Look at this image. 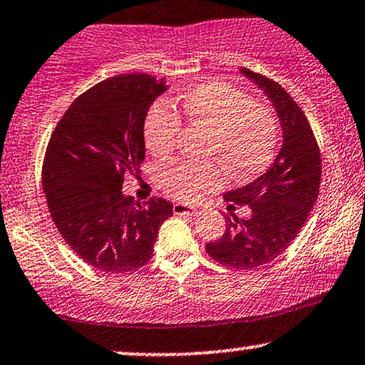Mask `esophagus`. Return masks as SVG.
<instances>
[{"mask_svg":"<svg viewBox=\"0 0 365 365\" xmlns=\"http://www.w3.org/2000/svg\"><path fill=\"white\" fill-rule=\"evenodd\" d=\"M173 212H175V215H197L198 214V210L195 209V207L187 205V204H180V202H177V204L173 205Z\"/></svg>","mask_w":365,"mask_h":365,"instance_id":"esophagus-1","label":"esophagus"}]
</instances>
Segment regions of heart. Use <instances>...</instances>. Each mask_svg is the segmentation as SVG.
Here are the masks:
<instances>
[{"mask_svg":"<svg viewBox=\"0 0 365 365\" xmlns=\"http://www.w3.org/2000/svg\"><path fill=\"white\" fill-rule=\"evenodd\" d=\"M192 126L209 131L205 155L215 158L236 180H249L269 167L278 146V119L266 104L255 103L246 92L224 81H212L187 91L173 101ZM182 121L167 106L151 108L145 123L146 148L168 156L177 148ZM217 163L175 161L158 170L163 192L183 202H195L204 193L224 185Z\"/></svg>","mask_w":365,"mask_h":365,"instance_id":"b5f03b06","label":"heart"}]
</instances>
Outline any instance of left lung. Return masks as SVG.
Here are the masks:
<instances>
[{
    "label": "left lung",
    "mask_w": 365,
    "mask_h": 365,
    "mask_svg": "<svg viewBox=\"0 0 365 365\" xmlns=\"http://www.w3.org/2000/svg\"><path fill=\"white\" fill-rule=\"evenodd\" d=\"M273 103L283 128V146L264 175L227 192L229 207L249 205L251 217L225 215V232L205 246L207 255L234 269H255L278 257L297 239L318 198L322 156L302 108L278 82L241 68Z\"/></svg>",
    "instance_id": "obj_1"
}]
</instances>
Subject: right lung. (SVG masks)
Returning <instances> with one entry per match:
<instances>
[{"label": "right lung", "instance_id": "obj_1", "mask_svg": "<svg viewBox=\"0 0 365 365\" xmlns=\"http://www.w3.org/2000/svg\"><path fill=\"white\" fill-rule=\"evenodd\" d=\"M167 91L148 73L106 79L81 94L53 129L41 182L55 227L81 259L104 273H129L153 256L172 202L123 195L126 173L145 161V119Z\"/></svg>", "mask_w": 365, "mask_h": 365}]
</instances>
